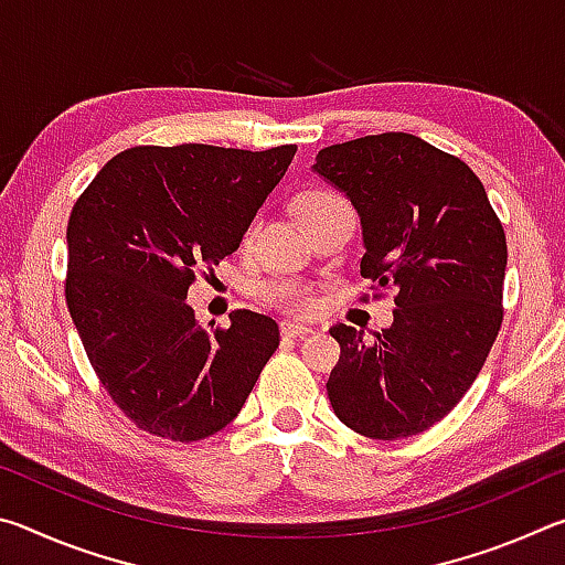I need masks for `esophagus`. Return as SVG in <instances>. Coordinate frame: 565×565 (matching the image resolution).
<instances>
[{"instance_id": "34e87169", "label": "esophagus", "mask_w": 565, "mask_h": 565, "mask_svg": "<svg viewBox=\"0 0 565 565\" xmlns=\"http://www.w3.org/2000/svg\"><path fill=\"white\" fill-rule=\"evenodd\" d=\"M279 329H281V337H286V339H301V337H306V333H311L309 323L291 321V319H284L279 323Z\"/></svg>"}]
</instances>
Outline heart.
<instances>
[{
	"label": "heart",
	"mask_w": 565,
	"mask_h": 565,
	"mask_svg": "<svg viewBox=\"0 0 565 565\" xmlns=\"http://www.w3.org/2000/svg\"><path fill=\"white\" fill-rule=\"evenodd\" d=\"M296 209H299L301 222L311 224L321 216L341 212V209H349V204L343 202L337 191L311 189V191H306V194L299 196ZM266 296H269V301H274L276 306H279V309H286V311H306L313 303L311 291L306 289L303 284H296V281L271 284L269 289H266Z\"/></svg>",
	"instance_id": "b5f03b06"
}]
</instances>
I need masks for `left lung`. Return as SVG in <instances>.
Wrapping results in <instances>:
<instances>
[{
	"instance_id": "left-lung-1",
	"label": "left lung",
	"mask_w": 565,
	"mask_h": 565,
	"mask_svg": "<svg viewBox=\"0 0 565 565\" xmlns=\"http://www.w3.org/2000/svg\"><path fill=\"white\" fill-rule=\"evenodd\" d=\"M311 169L356 209L363 279L396 289L394 323L374 341L329 329L333 414L381 441L416 436L463 398L499 337L503 226L473 171L414 134L327 147Z\"/></svg>"
}]
</instances>
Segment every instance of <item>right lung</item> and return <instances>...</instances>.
<instances>
[{
  "mask_svg": "<svg viewBox=\"0 0 565 565\" xmlns=\"http://www.w3.org/2000/svg\"><path fill=\"white\" fill-rule=\"evenodd\" d=\"M294 154L134 147L76 199L66 306L107 394L147 434L189 444L222 431L279 347L276 321L246 309L209 333L186 294L196 269L236 252Z\"/></svg>",
  "mask_w": 565,
  "mask_h": 565,
  "instance_id": "obj_1",
  "label": "right lung"
}]
</instances>
